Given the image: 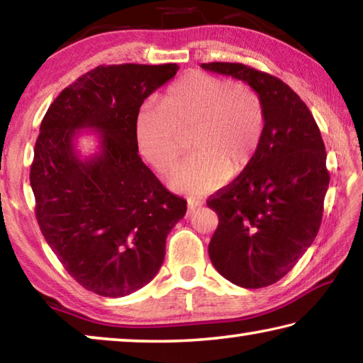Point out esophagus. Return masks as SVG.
I'll list each match as a JSON object with an SVG mask.
<instances>
[{
    "label": "esophagus",
    "instance_id": "obj_1",
    "mask_svg": "<svg viewBox=\"0 0 363 363\" xmlns=\"http://www.w3.org/2000/svg\"><path fill=\"white\" fill-rule=\"evenodd\" d=\"M199 206H201V201H189V205H187V216H190V214H192Z\"/></svg>",
    "mask_w": 363,
    "mask_h": 363
}]
</instances>
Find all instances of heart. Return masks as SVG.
<instances>
[{
    "mask_svg": "<svg viewBox=\"0 0 363 363\" xmlns=\"http://www.w3.org/2000/svg\"><path fill=\"white\" fill-rule=\"evenodd\" d=\"M266 126L259 94L245 83H230L206 72H190L167 89L163 106L145 102L134 123L138 150L160 174L168 173L182 150L192 155L168 176V186L187 195L219 189L227 176L253 163Z\"/></svg>",
    "mask_w": 363,
    "mask_h": 363,
    "instance_id": "1",
    "label": "heart"
}]
</instances>
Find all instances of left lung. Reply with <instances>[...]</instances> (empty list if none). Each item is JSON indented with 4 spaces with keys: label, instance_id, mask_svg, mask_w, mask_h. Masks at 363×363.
<instances>
[{
    "label": "left lung",
    "instance_id": "obj_1",
    "mask_svg": "<svg viewBox=\"0 0 363 363\" xmlns=\"http://www.w3.org/2000/svg\"><path fill=\"white\" fill-rule=\"evenodd\" d=\"M201 69L251 86L266 112L253 163L206 205L219 218L208 247L213 266L242 288L269 286L296 266L320 229L330 184L320 130L281 79L243 64Z\"/></svg>",
    "mask_w": 363,
    "mask_h": 363
}]
</instances>
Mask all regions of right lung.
Segmentation results:
<instances>
[{"mask_svg":"<svg viewBox=\"0 0 363 363\" xmlns=\"http://www.w3.org/2000/svg\"><path fill=\"white\" fill-rule=\"evenodd\" d=\"M179 67L101 65L48 108L35 144L30 186L46 242L86 290L120 298L158 274L171 229L187 201L163 187L139 157L134 123L143 102ZM82 129L100 134L82 157Z\"/></svg>","mask_w":363,"mask_h":363,"instance_id":"right-lung-1","label":"right lung"}]
</instances>
